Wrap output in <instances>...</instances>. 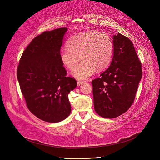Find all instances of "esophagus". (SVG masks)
I'll return each mask as SVG.
<instances>
[{"mask_svg": "<svg viewBox=\"0 0 160 160\" xmlns=\"http://www.w3.org/2000/svg\"><path fill=\"white\" fill-rule=\"evenodd\" d=\"M83 83H84V82H82V81H78V86H81Z\"/></svg>", "mask_w": 160, "mask_h": 160, "instance_id": "1", "label": "esophagus"}]
</instances>
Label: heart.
<instances>
[{
  "instance_id": "1",
  "label": "heart",
  "mask_w": 160,
  "mask_h": 160,
  "mask_svg": "<svg viewBox=\"0 0 160 160\" xmlns=\"http://www.w3.org/2000/svg\"><path fill=\"white\" fill-rule=\"evenodd\" d=\"M67 47L62 50L60 60L66 68L72 69L81 58L82 62L71 72L78 80L88 79L96 69L107 68L112 60L114 50L112 38L96 30L76 34L68 41Z\"/></svg>"
}]
</instances>
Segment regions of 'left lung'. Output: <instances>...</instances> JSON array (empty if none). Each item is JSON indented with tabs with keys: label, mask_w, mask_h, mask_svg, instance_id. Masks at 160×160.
I'll return each instance as SVG.
<instances>
[{
	"label": "left lung",
	"mask_w": 160,
	"mask_h": 160,
	"mask_svg": "<svg viewBox=\"0 0 160 160\" xmlns=\"http://www.w3.org/2000/svg\"><path fill=\"white\" fill-rule=\"evenodd\" d=\"M113 57L110 67L92 81L94 109L103 118L124 113L134 102L142 78L141 62L131 41L118 33L113 36Z\"/></svg>",
	"instance_id": "8db88e82"
}]
</instances>
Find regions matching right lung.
I'll use <instances>...</instances> for the list:
<instances>
[{
  "instance_id": "right-lung-1",
  "label": "right lung",
  "mask_w": 160,
  "mask_h": 160,
  "mask_svg": "<svg viewBox=\"0 0 160 160\" xmlns=\"http://www.w3.org/2000/svg\"><path fill=\"white\" fill-rule=\"evenodd\" d=\"M67 28L46 31L23 52L17 69L20 89L30 112L48 122L65 119L71 113L68 94L77 86L67 77L60 48Z\"/></svg>"
}]
</instances>
